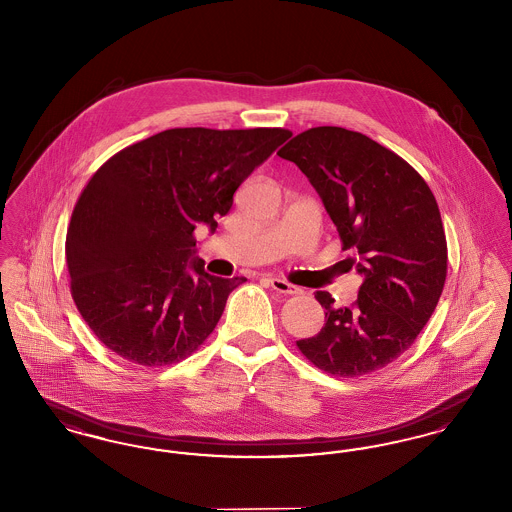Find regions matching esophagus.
I'll use <instances>...</instances> for the list:
<instances>
[{
  "label": "esophagus",
  "instance_id": "obj_1",
  "mask_svg": "<svg viewBox=\"0 0 512 512\" xmlns=\"http://www.w3.org/2000/svg\"><path fill=\"white\" fill-rule=\"evenodd\" d=\"M268 282H270L272 290H276L278 293H284V295H297V293H301V288L293 286V284L282 280V278H270Z\"/></svg>",
  "mask_w": 512,
  "mask_h": 512
}]
</instances>
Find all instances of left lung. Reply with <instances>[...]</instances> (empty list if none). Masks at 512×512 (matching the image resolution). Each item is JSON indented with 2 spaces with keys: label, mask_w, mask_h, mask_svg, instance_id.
<instances>
[{
  "label": "left lung",
  "mask_w": 512,
  "mask_h": 512,
  "mask_svg": "<svg viewBox=\"0 0 512 512\" xmlns=\"http://www.w3.org/2000/svg\"><path fill=\"white\" fill-rule=\"evenodd\" d=\"M299 167L365 276L351 307L317 292L326 322L299 351L324 372L361 376L407 351L432 317L447 276L438 203L413 167L361 132L309 128L278 151Z\"/></svg>",
  "instance_id": "1"
}]
</instances>
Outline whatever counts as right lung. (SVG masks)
Instances as JSON below:
<instances>
[{"instance_id": "right-lung-1", "label": "right lung", "mask_w": 512, "mask_h": 512, "mask_svg": "<svg viewBox=\"0 0 512 512\" xmlns=\"http://www.w3.org/2000/svg\"><path fill=\"white\" fill-rule=\"evenodd\" d=\"M288 138L284 128H171L99 167L74 205L65 255L74 303L107 349L167 366L209 338L245 278L205 272L194 230L215 232L240 184Z\"/></svg>"}]
</instances>
